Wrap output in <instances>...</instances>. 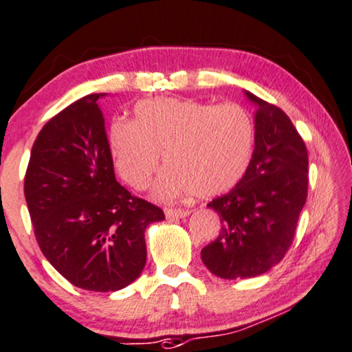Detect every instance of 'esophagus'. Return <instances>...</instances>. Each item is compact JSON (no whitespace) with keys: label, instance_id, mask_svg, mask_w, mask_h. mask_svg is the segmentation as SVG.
Instances as JSON below:
<instances>
[{"label":"esophagus","instance_id":"obj_1","mask_svg":"<svg viewBox=\"0 0 352 352\" xmlns=\"http://www.w3.org/2000/svg\"><path fill=\"white\" fill-rule=\"evenodd\" d=\"M164 214H166V219L175 220V219H185V217L191 214V210H188V209H166Z\"/></svg>","mask_w":352,"mask_h":352}]
</instances>
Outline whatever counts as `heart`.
Returning <instances> with one entry per match:
<instances>
[{
	"instance_id": "b5f03b06",
	"label": "heart",
	"mask_w": 352,
	"mask_h": 352,
	"mask_svg": "<svg viewBox=\"0 0 352 352\" xmlns=\"http://www.w3.org/2000/svg\"><path fill=\"white\" fill-rule=\"evenodd\" d=\"M108 142L118 174L133 190L150 185L164 156L169 167L155 186L157 199L212 197L244 178L255 122L237 103L156 98L138 103L133 121L113 122Z\"/></svg>"
}]
</instances>
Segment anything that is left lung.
<instances>
[{
  "mask_svg": "<svg viewBox=\"0 0 352 352\" xmlns=\"http://www.w3.org/2000/svg\"><path fill=\"white\" fill-rule=\"evenodd\" d=\"M256 105L255 150L245 175L207 204L221 231L201 250L212 274L245 279L270 271L290 249L308 196V150L279 107L247 92Z\"/></svg>",
  "mask_w": 352,
  "mask_h": 352,
  "instance_id": "obj_1",
  "label": "left lung"
}]
</instances>
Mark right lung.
Returning <instances> with one entry per match:
<instances>
[{"mask_svg": "<svg viewBox=\"0 0 352 352\" xmlns=\"http://www.w3.org/2000/svg\"><path fill=\"white\" fill-rule=\"evenodd\" d=\"M91 94L38 133L25 174L34 236L49 263L84 290L116 292L145 268V230L164 212L116 182L98 98Z\"/></svg>", "mask_w": 352, "mask_h": 352, "instance_id": "1", "label": "right lung"}]
</instances>
